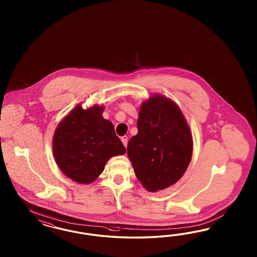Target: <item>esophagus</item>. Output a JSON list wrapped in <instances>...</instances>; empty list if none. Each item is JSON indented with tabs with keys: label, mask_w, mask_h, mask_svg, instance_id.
Instances as JSON below:
<instances>
[{
	"label": "esophagus",
	"mask_w": 257,
	"mask_h": 257,
	"mask_svg": "<svg viewBox=\"0 0 257 257\" xmlns=\"http://www.w3.org/2000/svg\"><path fill=\"white\" fill-rule=\"evenodd\" d=\"M120 140L122 142V144L124 145V147H127V143H128V138L126 136H123L120 138Z\"/></svg>",
	"instance_id": "1"
}]
</instances>
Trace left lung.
<instances>
[{
  "instance_id": "left-lung-1",
  "label": "left lung",
  "mask_w": 257,
  "mask_h": 257,
  "mask_svg": "<svg viewBox=\"0 0 257 257\" xmlns=\"http://www.w3.org/2000/svg\"><path fill=\"white\" fill-rule=\"evenodd\" d=\"M138 130L127 154L142 186L156 192L177 183L193 152L192 134L179 106L154 94L140 105Z\"/></svg>"
}]
</instances>
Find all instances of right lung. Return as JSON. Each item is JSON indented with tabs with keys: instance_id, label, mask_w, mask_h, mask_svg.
<instances>
[{
	"instance_id": "obj_1",
	"label": "right lung",
	"mask_w": 257,
	"mask_h": 257,
	"mask_svg": "<svg viewBox=\"0 0 257 257\" xmlns=\"http://www.w3.org/2000/svg\"><path fill=\"white\" fill-rule=\"evenodd\" d=\"M103 109L98 104L86 109L77 104L54 134L55 162L67 177L79 184L92 183L112 156L126 153L114 125L102 117Z\"/></svg>"
}]
</instances>
